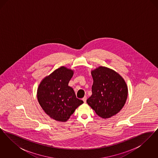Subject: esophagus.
Returning a JSON list of instances; mask_svg holds the SVG:
<instances>
[{"label": "esophagus", "instance_id": "1", "mask_svg": "<svg viewBox=\"0 0 158 158\" xmlns=\"http://www.w3.org/2000/svg\"><path fill=\"white\" fill-rule=\"evenodd\" d=\"M82 100L84 102H86V96L82 98Z\"/></svg>", "mask_w": 158, "mask_h": 158}]
</instances>
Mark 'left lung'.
Instances as JSON below:
<instances>
[{
    "instance_id": "obj_1",
    "label": "left lung",
    "mask_w": 158,
    "mask_h": 158,
    "mask_svg": "<svg viewBox=\"0 0 158 158\" xmlns=\"http://www.w3.org/2000/svg\"><path fill=\"white\" fill-rule=\"evenodd\" d=\"M92 94L86 101L99 117L108 118L120 111L128 95L127 85L113 69L99 66L91 70Z\"/></svg>"
}]
</instances>
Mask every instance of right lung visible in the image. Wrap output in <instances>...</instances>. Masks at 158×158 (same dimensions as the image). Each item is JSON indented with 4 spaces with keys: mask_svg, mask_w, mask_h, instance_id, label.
Here are the masks:
<instances>
[{
    "mask_svg": "<svg viewBox=\"0 0 158 158\" xmlns=\"http://www.w3.org/2000/svg\"><path fill=\"white\" fill-rule=\"evenodd\" d=\"M73 70L64 66L56 69L39 84L38 101L42 109L54 120L66 122L83 101L76 97L68 85Z\"/></svg>",
    "mask_w": 158,
    "mask_h": 158,
    "instance_id": "add662e5",
    "label": "right lung"
}]
</instances>
